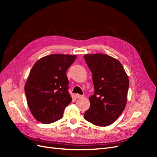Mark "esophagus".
<instances>
[{
	"label": "esophagus",
	"mask_w": 157,
	"mask_h": 157,
	"mask_svg": "<svg viewBox=\"0 0 157 157\" xmlns=\"http://www.w3.org/2000/svg\"><path fill=\"white\" fill-rule=\"evenodd\" d=\"M84 97V96H82V95H79V94H76V98L79 99V98H82Z\"/></svg>",
	"instance_id": "obj_1"
}]
</instances>
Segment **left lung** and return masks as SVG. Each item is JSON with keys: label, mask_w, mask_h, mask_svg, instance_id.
<instances>
[{"label": "left lung", "mask_w": 157, "mask_h": 157, "mask_svg": "<svg viewBox=\"0 0 157 157\" xmlns=\"http://www.w3.org/2000/svg\"><path fill=\"white\" fill-rule=\"evenodd\" d=\"M92 73L95 92L89 98L90 108L84 118L98 126H107L115 122L124 110L129 79L118 59L106 54L84 55Z\"/></svg>", "instance_id": "obj_1"}]
</instances>
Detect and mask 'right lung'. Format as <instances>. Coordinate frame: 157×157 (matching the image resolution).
<instances>
[{
    "label": "right lung",
    "instance_id": "right-lung-1",
    "mask_svg": "<svg viewBox=\"0 0 157 157\" xmlns=\"http://www.w3.org/2000/svg\"><path fill=\"white\" fill-rule=\"evenodd\" d=\"M76 58V55L51 54L33 66L25 93L32 115L39 122L50 124L63 117L65 108L72 101L66 71Z\"/></svg>",
    "mask_w": 157,
    "mask_h": 157
}]
</instances>
